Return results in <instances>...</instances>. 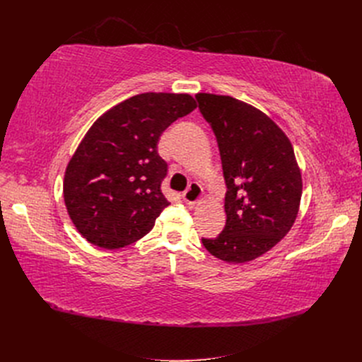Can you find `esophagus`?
<instances>
[{"label": "esophagus", "instance_id": "obj_1", "mask_svg": "<svg viewBox=\"0 0 362 362\" xmlns=\"http://www.w3.org/2000/svg\"><path fill=\"white\" fill-rule=\"evenodd\" d=\"M202 187L199 186V185H197V183H192L191 186L187 187V191H185L183 192V201L189 205V206H194L195 204H198L199 201H201V198H202Z\"/></svg>", "mask_w": 362, "mask_h": 362}]
</instances>
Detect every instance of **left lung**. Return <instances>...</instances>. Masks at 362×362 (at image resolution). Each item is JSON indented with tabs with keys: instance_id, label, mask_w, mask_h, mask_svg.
I'll return each mask as SVG.
<instances>
[{
	"instance_id": "8db88e82",
	"label": "left lung",
	"mask_w": 362,
	"mask_h": 362,
	"mask_svg": "<svg viewBox=\"0 0 362 362\" xmlns=\"http://www.w3.org/2000/svg\"><path fill=\"white\" fill-rule=\"evenodd\" d=\"M204 119L217 138L226 226L202 239L216 258L242 264L269 252L298 217L302 176L289 138L265 112L229 95L197 93Z\"/></svg>"
}]
</instances>
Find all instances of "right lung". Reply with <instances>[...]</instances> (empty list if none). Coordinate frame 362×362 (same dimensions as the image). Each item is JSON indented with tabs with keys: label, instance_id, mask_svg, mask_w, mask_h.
Listing matches in <instances>:
<instances>
[{
	"label": "right lung",
	"instance_id": "add662e5",
	"mask_svg": "<svg viewBox=\"0 0 362 362\" xmlns=\"http://www.w3.org/2000/svg\"><path fill=\"white\" fill-rule=\"evenodd\" d=\"M195 108L189 93L145 92L93 122L63 182L69 217L89 243L119 250L151 232L170 204L161 192L167 163L158 156L160 136Z\"/></svg>",
	"mask_w": 362,
	"mask_h": 362
}]
</instances>
